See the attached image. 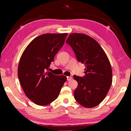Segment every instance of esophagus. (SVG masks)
<instances>
[{"mask_svg":"<svg viewBox=\"0 0 131 131\" xmlns=\"http://www.w3.org/2000/svg\"><path fill=\"white\" fill-rule=\"evenodd\" d=\"M71 79H72V77H67V80L68 81H69Z\"/></svg>","mask_w":131,"mask_h":131,"instance_id":"obj_1","label":"esophagus"}]
</instances>
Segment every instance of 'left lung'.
<instances>
[{"mask_svg":"<svg viewBox=\"0 0 131 131\" xmlns=\"http://www.w3.org/2000/svg\"><path fill=\"white\" fill-rule=\"evenodd\" d=\"M66 42L73 48L78 61L85 66L84 77L74 75L78 84L74 98L83 107H95L104 100L112 85L110 61L98 42L90 36L73 33Z\"/></svg>","mask_w":131,"mask_h":131,"instance_id":"obj_1","label":"left lung"}]
</instances>
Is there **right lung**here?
<instances>
[{
    "label": "right lung",
    "instance_id": "obj_1",
    "mask_svg": "<svg viewBox=\"0 0 131 131\" xmlns=\"http://www.w3.org/2000/svg\"><path fill=\"white\" fill-rule=\"evenodd\" d=\"M68 33L44 34L34 39L22 54L18 77L28 99L40 106L56 99L67 78L56 75L48 69L65 43Z\"/></svg>",
    "mask_w": 131,
    "mask_h": 131
}]
</instances>
